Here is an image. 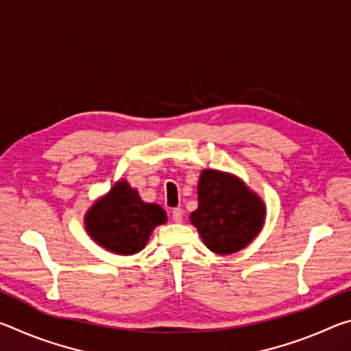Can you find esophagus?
<instances>
[{"mask_svg": "<svg viewBox=\"0 0 351 351\" xmlns=\"http://www.w3.org/2000/svg\"><path fill=\"white\" fill-rule=\"evenodd\" d=\"M182 215H184V212H182L181 207H176V209H173V212H171V218H173L175 223H181Z\"/></svg>", "mask_w": 351, "mask_h": 351, "instance_id": "obj_1", "label": "esophagus"}]
</instances>
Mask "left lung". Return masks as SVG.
<instances>
[{"label": "left lung", "mask_w": 351, "mask_h": 351, "mask_svg": "<svg viewBox=\"0 0 351 351\" xmlns=\"http://www.w3.org/2000/svg\"><path fill=\"white\" fill-rule=\"evenodd\" d=\"M266 207L240 178L203 170L198 181V209L190 221L212 252L228 255L246 247L265 224Z\"/></svg>", "instance_id": "1"}]
</instances>
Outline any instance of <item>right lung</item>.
<instances>
[{
  "mask_svg": "<svg viewBox=\"0 0 351 351\" xmlns=\"http://www.w3.org/2000/svg\"><path fill=\"white\" fill-rule=\"evenodd\" d=\"M167 223L159 204L144 203L138 190L117 181L85 215L88 235L112 254L133 255L145 247L153 229Z\"/></svg>",
  "mask_w": 351,
  "mask_h": 351,
  "instance_id": "1",
  "label": "right lung"
}]
</instances>
